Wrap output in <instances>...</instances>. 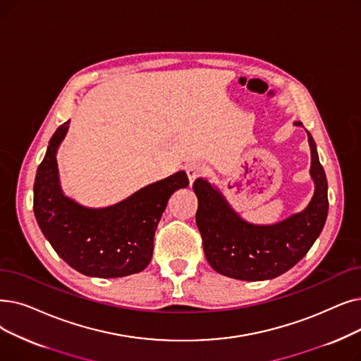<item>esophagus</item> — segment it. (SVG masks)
I'll return each instance as SVG.
<instances>
[{"instance_id":"34e87169","label":"esophagus","mask_w":361,"mask_h":361,"mask_svg":"<svg viewBox=\"0 0 361 361\" xmlns=\"http://www.w3.org/2000/svg\"><path fill=\"white\" fill-rule=\"evenodd\" d=\"M185 171H187V176H189L190 184H193L197 177L205 174V172L208 171V168L203 165V164H200V162H192V164H189V165L185 166Z\"/></svg>"}]
</instances>
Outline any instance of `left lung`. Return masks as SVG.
<instances>
[{"label": "left lung", "instance_id": "left-lung-1", "mask_svg": "<svg viewBox=\"0 0 361 361\" xmlns=\"http://www.w3.org/2000/svg\"><path fill=\"white\" fill-rule=\"evenodd\" d=\"M307 135L314 193L301 212L279 223H249L231 208L215 184L207 178L195 181L199 202L196 224L205 257L216 273L246 281L274 279L300 262L320 236L329 211L327 180L314 138L308 131Z\"/></svg>", "mask_w": 361, "mask_h": 361}]
</instances>
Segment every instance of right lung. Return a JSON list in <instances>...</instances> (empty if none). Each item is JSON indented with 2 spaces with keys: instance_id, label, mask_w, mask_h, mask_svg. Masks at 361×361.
I'll return each mask as SVG.
<instances>
[{
  "instance_id": "obj_1",
  "label": "right lung",
  "mask_w": 361,
  "mask_h": 361,
  "mask_svg": "<svg viewBox=\"0 0 361 361\" xmlns=\"http://www.w3.org/2000/svg\"><path fill=\"white\" fill-rule=\"evenodd\" d=\"M69 122L50 138L34 183L38 226L72 269L90 277L115 279L143 271L153 254V238L168 199L189 185L184 171L145 185L127 199L104 208H88L61 190L56 154Z\"/></svg>"
}]
</instances>
